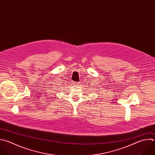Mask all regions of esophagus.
<instances>
[{
	"label": "esophagus",
	"mask_w": 155,
	"mask_h": 155,
	"mask_svg": "<svg viewBox=\"0 0 155 155\" xmlns=\"http://www.w3.org/2000/svg\"><path fill=\"white\" fill-rule=\"evenodd\" d=\"M79 83L78 82H73V85H78Z\"/></svg>",
	"instance_id": "obj_1"
}]
</instances>
